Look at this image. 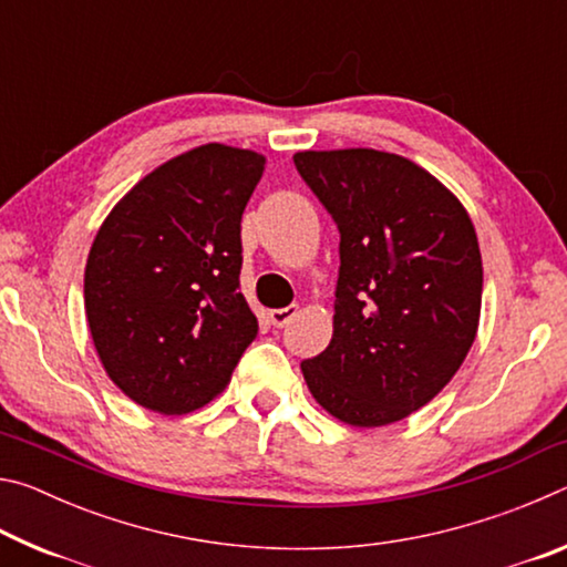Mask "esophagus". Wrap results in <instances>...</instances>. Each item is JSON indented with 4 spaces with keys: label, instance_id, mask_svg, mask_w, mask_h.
<instances>
[{
    "label": "esophagus",
    "instance_id": "obj_1",
    "mask_svg": "<svg viewBox=\"0 0 567 567\" xmlns=\"http://www.w3.org/2000/svg\"><path fill=\"white\" fill-rule=\"evenodd\" d=\"M295 315H297V305H290V307H280V310H270L267 312V318H270L275 328H285V324H290Z\"/></svg>",
    "mask_w": 567,
    "mask_h": 567
}]
</instances>
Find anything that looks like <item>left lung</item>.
I'll return each instance as SVG.
<instances>
[{"label": "left lung", "instance_id": "1", "mask_svg": "<svg viewBox=\"0 0 567 567\" xmlns=\"http://www.w3.org/2000/svg\"><path fill=\"white\" fill-rule=\"evenodd\" d=\"M300 177L340 229L332 340L302 375L354 427L427 405L477 334L483 257L467 209L408 157L352 147L297 152Z\"/></svg>", "mask_w": 567, "mask_h": 567}]
</instances>
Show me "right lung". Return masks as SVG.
Returning <instances> with one entry per match:
<instances>
[{"instance_id":"add662e5","label":"right lung","mask_w":567,"mask_h":567,"mask_svg":"<svg viewBox=\"0 0 567 567\" xmlns=\"http://www.w3.org/2000/svg\"><path fill=\"white\" fill-rule=\"evenodd\" d=\"M265 157L209 142L142 177L104 219L84 267L102 368L159 415L207 405L233 378L257 318L239 292V223Z\"/></svg>"}]
</instances>
